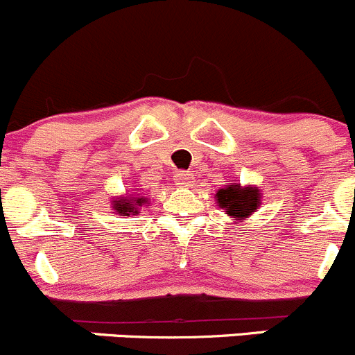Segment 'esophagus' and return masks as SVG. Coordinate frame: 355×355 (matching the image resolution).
Here are the masks:
<instances>
[{"instance_id": "obj_1", "label": "esophagus", "mask_w": 355, "mask_h": 355, "mask_svg": "<svg viewBox=\"0 0 355 355\" xmlns=\"http://www.w3.org/2000/svg\"><path fill=\"white\" fill-rule=\"evenodd\" d=\"M189 179H191V173H186V171H181V173H178L176 176H174V182L179 186H184L188 184Z\"/></svg>"}]
</instances>
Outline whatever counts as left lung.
Here are the masks:
<instances>
[{"label": "left lung", "instance_id": "left-lung-1", "mask_svg": "<svg viewBox=\"0 0 355 355\" xmlns=\"http://www.w3.org/2000/svg\"><path fill=\"white\" fill-rule=\"evenodd\" d=\"M217 203H219L220 209L226 210V214H230L231 217H236V219H247L252 212H255L261 203V193L259 189L252 188H241L236 182H231L226 188L219 189L217 191Z\"/></svg>", "mask_w": 355, "mask_h": 355}]
</instances>
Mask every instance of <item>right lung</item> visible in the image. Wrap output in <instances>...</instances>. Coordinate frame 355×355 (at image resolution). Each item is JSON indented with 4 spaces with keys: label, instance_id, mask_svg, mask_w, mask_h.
<instances>
[{
    "label": "right lung",
    "instance_id": "obj_1",
    "mask_svg": "<svg viewBox=\"0 0 355 355\" xmlns=\"http://www.w3.org/2000/svg\"><path fill=\"white\" fill-rule=\"evenodd\" d=\"M145 203V198H136V196H131V198H119L114 200V210H117V214H122V216H131V214H138V207H141Z\"/></svg>",
    "mask_w": 355,
    "mask_h": 355
}]
</instances>
